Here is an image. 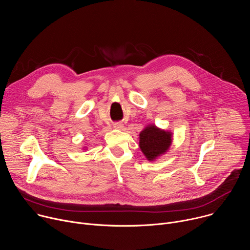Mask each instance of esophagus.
Here are the masks:
<instances>
[{
	"mask_svg": "<svg viewBox=\"0 0 250 250\" xmlns=\"http://www.w3.org/2000/svg\"><path fill=\"white\" fill-rule=\"evenodd\" d=\"M124 125L122 123H115L114 124V128L116 129H124Z\"/></svg>",
	"mask_w": 250,
	"mask_h": 250,
	"instance_id": "esophagus-1",
	"label": "esophagus"
}]
</instances>
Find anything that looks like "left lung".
Wrapping results in <instances>:
<instances>
[{
	"label": "left lung",
	"mask_w": 250,
	"mask_h": 250,
	"mask_svg": "<svg viewBox=\"0 0 250 250\" xmlns=\"http://www.w3.org/2000/svg\"><path fill=\"white\" fill-rule=\"evenodd\" d=\"M172 139L171 131L149 125L139 133V148L147 160L154 161L169 150Z\"/></svg>",
	"instance_id": "left-lung-1"
}]
</instances>
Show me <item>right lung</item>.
Masks as SVG:
<instances>
[{"instance_id":"1","label":"right lung","mask_w":250,"mask_h":250,"mask_svg":"<svg viewBox=\"0 0 250 250\" xmlns=\"http://www.w3.org/2000/svg\"><path fill=\"white\" fill-rule=\"evenodd\" d=\"M84 148H86V147H84Z\"/></svg>"}]
</instances>
